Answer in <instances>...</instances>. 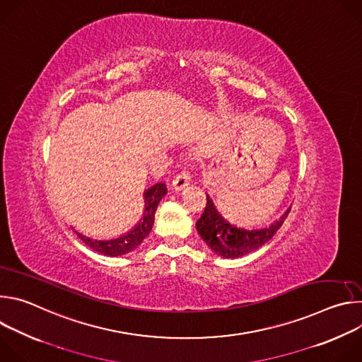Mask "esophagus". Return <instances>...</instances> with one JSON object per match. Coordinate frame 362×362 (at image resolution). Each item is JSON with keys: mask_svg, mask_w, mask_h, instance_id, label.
<instances>
[{"mask_svg": "<svg viewBox=\"0 0 362 362\" xmlns=\"http://www.w3.org/2000/svg\"><path fill=\"white\" fill-rule=\"evenodd\" d=\"M189 180H190V172L183 169L173 180V187L175 190H182L185 189L187 185H189Z\"/></svg>", "mask_w": 362, "mask_h": 362, "instance_id": "esophagus-1", "label": "esophagus"}]
</instances>
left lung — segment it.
Segmentation results:
<instances>
[{
	"mask_svg": "<svg viewBox=\"0 0 362 362\" xmlns=\"http://www.w3.org/2000/svg\"><path fill=\"white\" fill-rule=\"evenodd\" d=\"M206 208L196 222V229L200 238L204 240L216 255L228 259H235V257H242L256 249H259L282 226L286 219L291 208L281 216L279 221L272 223L268 228L262 229H243L235 225H230L223 216L218 212L212 199L206 197Z\"/></svg>",
	"mask_w": 362,
	"mask_h": 362,
	"instance_id": "obj_1",
	"label": "left lung"
}]
</instances>
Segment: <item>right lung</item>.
<instances>
[{
  "instance_id": "1",
  "label": "right lung",
  "mask_w": 362,
  "mask_h": 362,
  "mask_svg": "<svg viewBox=\"0 0 362 362\" xmlns=\"http://www.w3.org/2000/svg\"><path fill=\"white\" fill-rule=\"evenodd\" d=\"M168 193L166 185L165 183H156L154 186L148 187L144 192V212H143V219L126 235L116 238V239H109V240H98V239H91L86 235H81L80 232L74 230L78 239H81L90 249L106 255V256H122L133 249H136L150 233L153 222H154V214H156V209L159 206V202L162 197Z\"/></svg>"
}]
</instances>
